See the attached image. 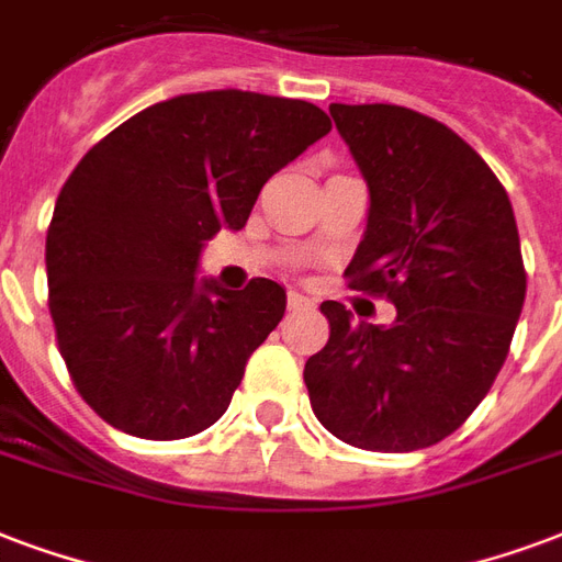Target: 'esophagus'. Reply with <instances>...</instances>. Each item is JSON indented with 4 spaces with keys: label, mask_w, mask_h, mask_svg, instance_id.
<instances>
[{
    "label": "esophagus",
    "mask_w": 562,
    "mask_h": 562,
    "mask_svg": "<svg viewBox=\"0 0 562 562\" xmlns=\"http://www.w3.org/2000/svg\"><path fill=\"white\" fill-rule=\"evenodd\" d=\"M286 307H290V311H314V302L307 296H302V293H290V296H286Z\"/></svg>",
    "instance_id": "obj_1"
}]
</instances>
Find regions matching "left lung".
Masks as SVG:
<instances>
[{
	"instance_id": "8db88e82",
	"label": "left lung",
	"mask_w": 562,
	"mask_h": 562,
	"mask_svg": "<svg viewBox=\"0 0 562 562\" xmlns=\"http://www.w3.org/2000/svg\"><path fill=\"white\" fill-rule=\"evenodd\" d=\"M370 189L346 284L396 307L391 326L323 302L328 344L307 358L311 408L361 450L408 453L457 432L506 361L525 260L513 204L474 147L391 103H331Z\"/></svg>"
}]
</instances>
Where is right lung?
Wrapping results in <instances>:
<instances>
[{"label": "right lung", "instance_id": "add662e5", "mask_svg": "<svg viewBox=\"0 0 562 562\" xmlns=\"http://www.w3.org/2000/svg\"><path fill=\"white\" fill-rule=\"evenodd\" d=\"M328 130L319 105L231 88L150 105L79 159L46 231V284L67 373L105 424L177 441L225 415L286 293L198 284V255L246 227L266 180Z\"/></svg>", "mask_w": 562, "mask_h": 562}]
</instances>
